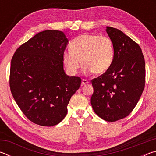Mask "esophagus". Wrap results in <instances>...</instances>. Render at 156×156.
I'll return each mask as SVG.
<instances>
[{"instance_id": "34e87169", "label": "esophagus", "mask_w": 156, "mask_h": 156, "mask_svg": "<svg viewBox=\"0 0 156 156\" xmlns=\"http://www.w3.org/2000/svg\"><path fill=\"white\" fill-rule=\"evenodd\" d=\"M89 82L88 80H85V79H83V80H82V83H81V86H84L85 85L87 84H89Z\"/></svg>"}]
</instances>
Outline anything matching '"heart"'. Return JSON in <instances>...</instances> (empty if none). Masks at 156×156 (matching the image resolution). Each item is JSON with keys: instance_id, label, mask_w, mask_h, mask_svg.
I'll use <instances>...</instances> for the list:
<instances>
[{"instance_id": "heart-1", "label": "heart", "mask_w": 156, "mask_h": 156, "mask_svg": "<svg viewBox=\"0 0 156 156\" xmlns=\"http://www.w3.org/2000/svg\"><path fill=\"white\" fill-rule=\"evenodd\" d=\"M70 51L63 53L62 60L68 72L77 74L81 62L85 73H104L112 65L114 47L106 36L85 34L76 37L69 45Z\"/></svg>"}]
</instances>
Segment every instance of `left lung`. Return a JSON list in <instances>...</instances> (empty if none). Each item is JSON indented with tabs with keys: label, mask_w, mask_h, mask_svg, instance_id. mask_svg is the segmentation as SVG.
Here are the masks:
<instances>
[{
	"label": "left lung",
	"mask_w": 156,
	"mask_h": 156,
	"mask_svg": "<svg viewBox=\"0 0 156 156\" xmlns=\"http://www.w3.org/2000/svg\"><path fill=\"white\" fill-rule=\"evenodd\" d=\"M114 47L109 68L91 80L94 112L108 122L127 116L135 108L145 84V62L140 47L122 31L107 27Z\"/></svg>",
	"instance_id": "8db88e82"
}]
</instances>
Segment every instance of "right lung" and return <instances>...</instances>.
I'll return each instance as SVG.
<instances>
[{"instance_id":"right-lung-1","label":"right lung","mask_w":156,"mask_h":156,"mask_svg":"<svg viewBox=\"0 0 156 156\" xmlns=\"http://www.w3.org/2000/svg\"><path fill=\"white\" fill-rule=\"evenodd\" d=\"M68 42L62 31L45 30L18 47L12 57V96L26 117L36 125L51 126L61 122L71 97L80 86V78L67 76L63 69Z\"/></svg>"}]
</instances>
